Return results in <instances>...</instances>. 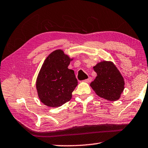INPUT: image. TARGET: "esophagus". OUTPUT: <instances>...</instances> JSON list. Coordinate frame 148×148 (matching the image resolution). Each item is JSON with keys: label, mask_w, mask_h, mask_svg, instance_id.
<instances>
[{"label": "esophagus", "mask_w": 148, "mask_h": 148, "mask_svg": "<svg viewBox=\"0 0 148 148\" xmlns=\"http://www.w3.org/2000/svg\"><path fill=\"white\" fill-rule=\"evenodd\" d=\"M91 81H92V78H91V77H88V79H85L84 81L85 82V83H90Z\"/></svg>", "instance_id": "esophagus-1"}]
</instances>
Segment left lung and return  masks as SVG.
I'll list each match as a JSON object with an SVG mask.
<instances>
[{"mask_svg": "<svg viewBox=\"0 0 148 148\" xmlns=\"http://www.w3.org/2000/svg\"><path fill=\"white\" fill-rule=\"evenodd\" d=\"M93 69L97 76L90 86L95 93L105 100H118L125 89V80L114 63L103 60Z\"/></svg>", "mask_w": 148, "mask_h": 148, "instance_id": "8db88e82", "label": "left lung"}]
</instances>
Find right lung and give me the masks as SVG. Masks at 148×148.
<instances>
[{"label":"right lung","instance_id":"add662e5","mask_svg":"<svg viewBox=\"0 0 148 148\" xmlns=\"http://www.w3.org/2000/svg\"><path fill=\"white\" fill-rule=\"evenodd\" d=\"M74 58L61 49L48 56L38 72L36 88L38 98L45 106L58 108L71 100L78 82L68 66Z\"/></svg>","mask_w":148,"mask_h":148}]
</instances>
